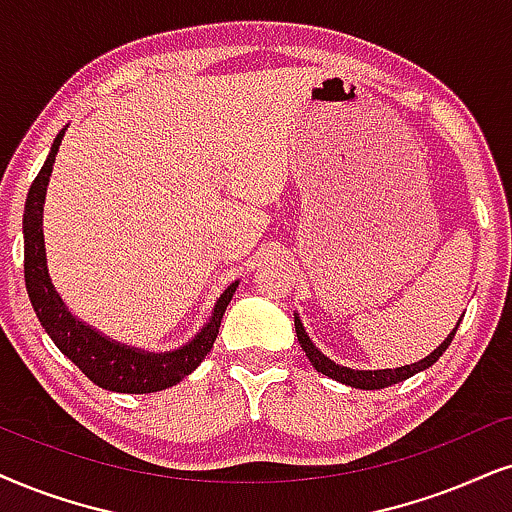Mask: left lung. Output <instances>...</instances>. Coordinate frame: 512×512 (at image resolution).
<instances>
[{
    "label": "left lung",
    "mask_w": 512,
    "mask_h": 512,
    "mask_svg": "<svg viewBox=\"0 0 512 512\" xmlns=\"http://www.w3.org/2000/svg\"><path fill=\"white\" fill-rule=\"evenodd\" d=\"M295 333H297V340H300V347L304 349V354H307L309 361H312V366L316 371L328 375V378L333 380H340V383H345L349 387H359V390H383V387H390L394 383H401V380L411 378V375H416L418 371H425V368L435 364V361L442 357L446 352V347L451 345V340H454L456 331L446 338L442 345H439L435 352L430 354V357H425L423 361H418V364H411V366H401V368H385V371H352V368H345V366H338L333 364L331 359L323 357L319 349L314 347V342L309 340V335L304 333L302 323H300V316H295Z\"/></svg>",
    "instance_id": "obj_1"
}]
</instances>
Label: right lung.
Listing matches in <instances>:
<instances>
[{
  "instance_id": "1",
  "label": "right lung",
  "mask_w": 512,
  "mask_h": 512,
  "mask_svg": "<svg viewBox=\"0 0 512 512\" xmlns=\"http://www.w3.org/2000/svg\"><path fill=\"white\" fill-rule=\"evenodd\" d=\"M66 129L58 132L51 146L47 163L32 181L28 200H25V215H23V241H25V288L35 309L37 319L42 328L54 340V345L61 349L80 371L92 380L94 385L103 390L113 392H129V394H146L160 392L165 387L177 385L181 378L196 371L200 361L208 357V352L215 345L219 323L229 307L231 297L236 293L238 283H231L224 290L215 304V314L208 326L193 338L189 345L177 349L170 354H151L139 352V349L118 345V342L103 338L94 328L84 326L77 321L68 307L63 304L61 297L51 286V278L47 274V255H44V234H42V208H44V193L54 170V160L61 146Z\"/></svg>"
}]
</instances>
